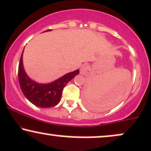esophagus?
I'll return each mask as SVG.
<instances>
[{
    "mask_svg": "<svg viewBox=\"0 0 151 151\" xmlns=\"http://www.w3.org/2000/svg\"><path fill=\"white\" fill-rule=\"evenodd\" d=\"M89 69V66L87 64H84L80 68V74H86L87 72V70Z\"/></svg>",
    "mask_w": 151,
    "mask_h": 151,
    "instance_id": "1",
    "label": "esophagus"
}]
</instances>
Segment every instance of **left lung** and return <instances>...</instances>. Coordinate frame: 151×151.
<instances>
[{
  "label": "left lung",
  "mask_w": 151,
  "mask_h": 151,
  "mask_svg": "<svg viewBox=\"0 0 151 151\" xmlns=\"http://www.w3.org/2000/svg\"><path fill=\"white\" fill-rule=\"evenodd\" d=\"M112 98L111 93L109 94L107 96H105L104 97L100 98L99 97L96 96V94L93 92V90L90 89H87L84 92V103L86 105L89 107H97L98 106L100 102H102V101H106V100H110Z\"/></svg>",
  "instance_id": "8db88e82"
}]
</instances>
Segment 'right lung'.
Returning a JSON list of instances; mask_svg holds the SVG:
<instances>
[{
  "instance_id": "add662e5",
  "label": "right lung",
  "mask_w": 151,
  "mask_h": 151,
  "mask_svg": "<svg viewBox=\"0 0 151 151\" xmlns=\"http://www.w3.org/2000/svg\"><path fill=\"white\" fill-rule=\"evenodd\" d=\"M79 73V70L77 69L68 73L51 83L38 84L31 80L25 72L22 54L19 65V82L22 92L31 103L40 107H51L60 102L64 87Z\"/></svg>"
}]
</instances>
